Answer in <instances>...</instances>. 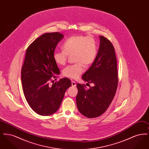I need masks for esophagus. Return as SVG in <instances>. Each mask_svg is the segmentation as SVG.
Masks as SVG:
<instances>
[{"mask_svg": "<svg viewBox=\"0 0 149 149\" xmlns=\"http://www.w3.org/2000/svg\"><path fill=\"white\" fill-rule=\"evenodd\" d=\"M71 86H76V83L74 81H71Z\"/></svg>", "mask_w": 149, "mask_h": 149, "instance_id": "esophagus-1", "label": "esophagus"}]
</instances>
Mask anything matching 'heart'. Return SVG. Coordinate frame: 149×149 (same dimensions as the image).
<instances>
[{
  "label": "heart",
  "instance_id": "b5f03b06",
  "mask_svg": "<svg viewBox=\"0 0 149 149\" xmlns=\"http://www.w3.org/2000/svg\"><path fill=\"white\" fill-rule=\"evenodd\" d=\"M61 51H55L53 58L57 65H63L69 56L73 55L76 64L69 65L63 71L64 76L77 79L84 71V65L88 66L94 61L97 55V45L91 36H72L64 42Z\"/></svg>",
  "mask_w": 149,
  "mask_h": 149
}]
</instances>
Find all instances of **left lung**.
I'll list each match as a JSON object with an SVG mask.
<instances>
[{
    "mask_svg": "<svg viewBox=\"0 0 149 149\" xmlns=\"http://www.w3.org/2000/svg\"><path fill=\"white\" fill-rule=\"evenodd\" d=\"M100 45L97 55L92 66L82 76L88 83L77 84V106L79 111L85 117H98L106 111L117 91L118 72L117 58L113 45L104 36H99ZM87 83V84H88Z\"/></svg>",
    "mask_w": 149,
    "mask_h": 149,
    "instance_id": "1",
    "label": "left lung"
}]
</instances>
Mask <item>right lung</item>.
<instances>
[{
	"instance_id": "1",
	"label": "right lung",
	"mask_w": 149,
	"mask_h": 149,
	"mask_svg": "<svg viewBox=\"0 0 149 149\" xmlns=\"http://www.w3.org/2000/svg\"><path fill=\"white\" fill-rule=\"evenodd\" d=\"M63 37L58 32L45 33L36 39L26 50L22 67L23 91L29 106L41 116L56 112L67 89L71 85L70 80L67 78L49 84L52 78L56 80L60 72L53 54Z\"/></svg>"
}]
</instances>
